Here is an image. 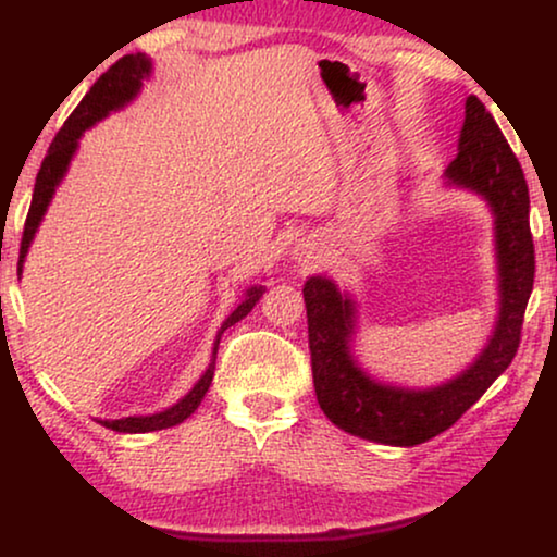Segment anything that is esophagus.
<instances>
[{
  "label": "esophagus",
  "instance_id": "34e87169",
  "mask_svg": "<svg viewBox=\"0 0 557 557\" xmlns=\"http://www.w3.org/2000/svg\"><path fill=\"white\" fill-rule=\"evenodd\" d=\"M307 258H314V256H307ZM304 263H309V261H304Z\"/></svg>",
  "mask_w": 557,
  "mask_h": 557
}]
</instances>
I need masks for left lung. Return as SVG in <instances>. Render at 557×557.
I'll return each mask as SVG.
<instances>
[{
  "mask_svg": "<svg viewBox=\"0 0 557 557\" xmlns=\"http://www.w3.org/2000/svg\"><path fill=\"white\" fill-rule=\"evenodd\" d=\"M446 177L484 195L497 218L502 278L497 330L479 360L451 383L418 393L387 387L364 375L349 355L352 301L342 299L332 281L309 278L304 304L317 400L324 416L352 436L391 446H416L438 436L482 398L520 347L524 309L535 281L528 182L497 121L476 96L467 98L459 154L448 164Z\"/></svg>",
  "mask_w": 557,
  "mask_h": 557,
  "instance_id": "left-lung-1",
  "label": "left lung"
}]
</instances>
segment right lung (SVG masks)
<instances>
[{"instance_id": "obj_1", "label": "right lung", "mask_w": 557, "mask_h": 557, "mask_svg": "<svg viewBox=\"0 0 557 557\" xmlns=\"http://www.w3.org/2000/svg\"><path fill=\"white\" fill-rule=\"evenodd\" d=\"M149 73V60L144 55H126L113 63L109 71H106L101 78L94 83V88L88 90L86 98L78 103V109L71 113V119L65 121L63 128H60L55 139H52L48 154H45L40 172H37L35 180V193H33V202H29V212L25 220V231H22V243H20V271H22V258H25L29 240L40 225V220L48 210V202L52 193H55L58 182L63 180V174L67 170V162H71L75 147H78V136L86 132L88 126H94L98 119H103L106 113L124 106L128 98H134L136 90H139V83L144 75ZM263 288H250L248 299L240 304L238 309L233 311L231 317L225 319L223 330L218 332L215 339V349H212V362L210 368L205 370V375L197 380V385L189 391L185 398H182L177 406L166 408L164 413H154V416H141V418H121V421H101L106 429L119 431V433H147V431H162L170 429V425H177L189 418L200 406L205 393L210 391L212 375H215V355H218V345H220V334H223L227 326H233L235 322H240L243 317L248 314L250 309L256 307V301L261 299Z\"/></svg>"}]
</instances>
